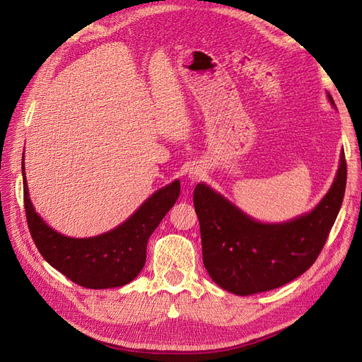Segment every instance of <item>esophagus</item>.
Wrapping results in <instances>:
<instances>
[{
    "label": "esophagus",
    "mask_w": 362,
    "mask_h": 362,
    "mask_svg": "<svg viewBox=\"0 0 362 362\" xmlns=\"http://www.w3.org/2000/svg\"><path fill=\"white\" fill-rule=\"evenodd\" d=\"M202 175H204V170H202L201 168H198V166L192 168L190 172H189V177H190L193 181H198V180L202 177Z\"/></svg>",
    "instance_id": "obj_1"
}]
</instances>
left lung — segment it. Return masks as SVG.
<instances>
[{"label":"left lung","instance_id":"1","mask_svg":"<svg viewBox=\"0 0 362 362\" xmlns=\"http://www.w3.org/2000/svg\"><path fill=\"white\" fill-rule=\"evenodd\" d=\"M327 98L334 104L329 93ZM346 180L347 164L341 152L335 180L320 204L286 223H259L199 182L193 205L208 275L218 287L238 296L269 291L300 276L326 243L341 208Z\"/></svg>","mask_w":362,"mask_h":362}]
</instances>
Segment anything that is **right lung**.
Segmentation results:
<instances>
[{
  "label": "right lung",
  "instance_id": "right-lung-1",
  "mask_svg": "<svg viewBox=\"0 0 362 362\" xmlns=\"http://www.w3.org/2000/svg\"><path fill=\"white\" fill-rule=\"evenodd\" d=\"M24 208L33 242L40 255L72 282L86 288L122 287L133 281L146 261V245L163 217L177 202L180 181L146 199L129 218L105 234L72 238L54 231L33 206L24 172Z\"/></svg>",
  "mask_w": 362,
  "mask_h": 362
}]
</instances>
